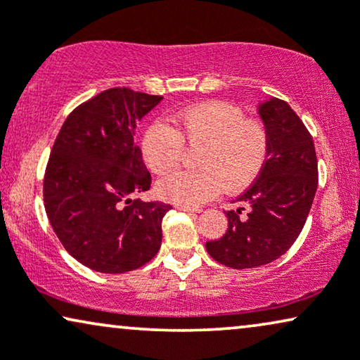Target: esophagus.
<instances>
[{
	"label": "esophagus",
	"mask_w": 360,
	"mask_h": 360,
	"mask_svg": "<svg viewBox=\"0 0 360 360\" xmlns=\"http://www.w3.org/2000/svg\"><path fill=\"white\" fill-rule=\"evenodd\" d=\"M179 212H188V213H200L202 208H195V207H188V205H176L175 207Z\"/></svg>",
	"instance_id": "34e87169"
}]
</instances>
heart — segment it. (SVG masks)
Instances as JSON below:
<instances>
[{"label":"heart","instance_id":"b5f03b06","mask_svg":"<svg viewBox=\"0 0 360 360\" xmlns=\"http://www.w3.org/2000/svg\"><path fill=\"white\" fill-rule=\"evenodd\" d=\"M157 122L142 137V157L155 175H169L184 157V143L200 148L198 170L180 172L158 181L157 193L176 205H202L225 188L236 193L253 184L269 157V134L258 119L245 117L238 105L207 101L185 107Z\"/></svg>","mask_w":360,"mask_h":360}]
</instances>
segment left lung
Returning <instances> with one entry per match:
<instances>
[{
    "label": "left lung",
    "instance_id": "left-lung-1",
    "mask_svg": "<svg viewBox=\"0 0 360 360\" xmlns=\"http://www.w3.org/2000/svg\"><path fill=\"white\" fill-rule=\"evenodd\" d=\"M258 114L269 134V157L238 198L250 205V212L246 217L245 208L226 212V233L205 245L214 261L235 269L268 264L286 253L304 226L317 190L314 142L296 112L271 97L261 102Z\"/></svg>",
    "mask_w": 360,
    "mask_h": 360
}]
</instances>
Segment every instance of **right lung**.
<instances>
[{
    "label": "right lung",
    "mask_w": 360,
    "mask_h": 360,
    "mask_svg": "<svg viewBox=\"0 0 360 360\" xmlns=\"http://www.w3.org/2000/svg\"><path fill=\"white\" fill-rule=\"evenodd\" d=\"M162 99L107 89L76 107L56 137L44 175L46 213L68 253L94 271H132L160 250L172 207L132 195L152 184L135 127Z\"/></svg>",
    "instance_id": "1"
}]
</instances>
